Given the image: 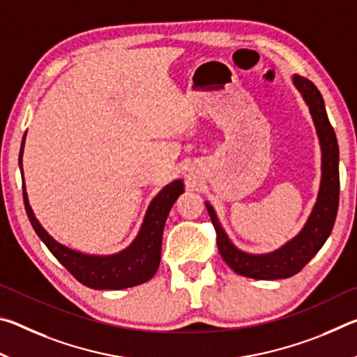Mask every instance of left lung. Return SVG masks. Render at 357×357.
<instances>
[{
	"label": "left lung",
	"instance_id": "left-lung-1",
	"mask_svg": "<svg viewBox=\"0 0 357 357\" xmlns=\"http://www.w3.org/2000/svg\"><path fill=\"white\" fill-rule=\"evenodd\" d=\"M293 83L309 107L321 146V184H319L317 203L304 228L280 249L263 255H253L239 250L228 239L214 208L206 203V209L217 233V247L222 258L236 274L257 280L288 279L298 274L329 238L337 217L340 179H338V144L335 132L326 113L323 96L315 84L301 75H293Z\"/></svg>",
	"mask_w": 357,
	"mask_h": 357
}]
</instances>
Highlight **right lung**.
I'll list each match as a JSON object with an SVG mask.
<instances>
[{
  "mask_svg": "<svg viewBox=\"0 0 357 357\" xmlns=\"http://www.w3.org/2000/svg\"><path fill=\"white\" fill-rule=\"evenodd\" d=\"M23 146H25V137H23L19 155L22 176ZM22 181L23 202H25L28 219L31 222L34 231L38 233L42 243L48 247V250L78 282L94 289H123L140 285V283L153 279L160 264L162 234H164L167 217L176 198L184 192L183 181H173L157 193L146 211L140 231L128 249L105 257L86 255V253L72 250L53 239L36 219L33 209L29 206L25 179L22 178Z\"/></svg>",
  "mask_w": 357,
  "mask_h": 357,
  "instance_id": "right-lung-1",
  "label": "right lung"
}]
</instances>
